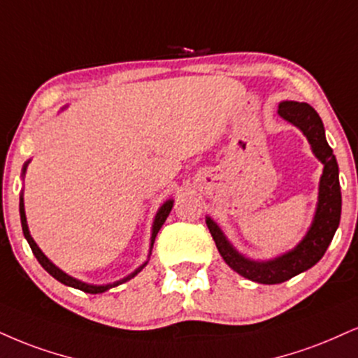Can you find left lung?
Listing matches in <instances>:
<instances>
[{
  "instance_id": "obj_1",
  "label": "left lung",
  "mask_w": 358,
  "mask_h": 358,
  "mask_svg": "<svg viewBox=\"0 0 358 358\" xmlns=\"http://www.w3.org/2000/svg\"><path fill=\"white\" fill-rule=\"evenodd\" d=\"M278 115L287 122L294 123L303 131L312 145L315 157L324 163V175L320 180V192H318V206L315 220L312 228L295 250L285 253L283 257L270 262H252L240 255L236 250L227 242L225 235L217 227L212 218H206L210 234H212L218 252L227 262L230 268L242 277L265 285H275L290 280L295 275L312 268L313 265L324 257L329 245L334 238L340 223L342 212V193L338 182V165L335 155L325 140L324 123L320 116L308 103L283 101L278 106Z\"/></svg>"
}]
</instances>
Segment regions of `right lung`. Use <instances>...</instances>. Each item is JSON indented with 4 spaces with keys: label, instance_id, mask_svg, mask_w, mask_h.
<instances>
[{
    "label": "right lung",
    "instance_id": "obj_1",
    "mask_svg": "<svg viewBox=\"0 0 358 358\" xmlns=\"http://www.w3.org/2000/svg\"><path fill=\"white\" fill-rule=\"evenodd\" d=\"M24 170H27V166H24ZM171 206H173V201H171V200H168L166 203L163 205L160 210H158L157 217H155V223H153V234H152V247H153L155 236H157L158 230H160L162 225H163V223H165V220H166V217H168V215H170V212H171ZM20 217H21V227H23V234H24V238L28 240V243H29V247H31V250H33L34 257H36V260L40 262L43 268H45L46 272H48V273L51 275V277H55L56 280H58V282H62V283H64V285H68V287L78 288V290H83V292H86V294H103V292H105V290H108V288H111V287H116V285H120V283H123V282H127V280L133 278V277H135V275H136L138 272H140V270L143 268V266L146 265V264H145L143 266H140V268H138L135 273H131L130 277H127V278H124V280H122V282L111 283V285H100V287H96V285H88V283H83V282H80V280H76V278L70 277V275L63 273L62 270L58 268V266H55V265L51 264V262L48 260V258H46L45 255H43V252H41L40 248H38V245L34 243V240L31 238V235H29V231H28V225H27V215H24V205H23V196L20 198Z\"/></svg>",
    "mask_w": 358,
    "mask_h": 358
}]
</instances>
